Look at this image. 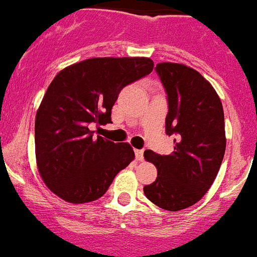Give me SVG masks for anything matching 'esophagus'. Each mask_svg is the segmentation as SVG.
<instances>
[{
	"mask_svg": "<svg viewBox=\"0 0 257 257\" xmlns=\"http://www.w3.org/2000/svg\"><path fill=\"white\" fill-rule=\"evenodd\" d=\"M135 154H136V159H137V161H142V159H144V150H139V149H136Z\"/></svg>",
	"mask_w": 257,
	"mask_h": 257,
	"instance_id": "1",
	"label": "esophagus"
}]
</instances>
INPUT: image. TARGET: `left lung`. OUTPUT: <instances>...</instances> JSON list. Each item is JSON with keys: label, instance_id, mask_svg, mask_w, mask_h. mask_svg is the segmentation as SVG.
<instances>
[{"label": "left lung", "instance_id": "1", "mask_svg": "<svg viewBox=\"0 0 257 257\" xmlns=\"http://www.w3.org/2000/svg\"><path fill=\"white\" fill-rule=\"evenodd\" d=\"M155 70L169 96L166 133L176 140L170 155L145 150L158 176L144 193L159 208L178 212L200 201L218 174L226 150L225 116L217 91L197 70L176 62H159Z\"/></svg>", "mask_w": 257, "mask_h": 257}]
</instances>
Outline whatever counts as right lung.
Masks as SVG:
<instances>
[{
  "mask_svg": "<svg viewBox=\"0 0 257 257\" xmlns=\"http://www.w3.org/2000/svg\"><path fill=\"white\" fill-rule=\"evenodd\" d=\"M153 68L149 57H92L57 73L35 117L36 166L56 196L70 204L95 201L135 159L128 142L95 139L88 126L112 122L118 92Z\"/></svg>",
  "mask_w": 257,
  "mask_h": 257,
  "instance_id": "right-lung-1",
  "label": "right lung"
}]
</instances>
